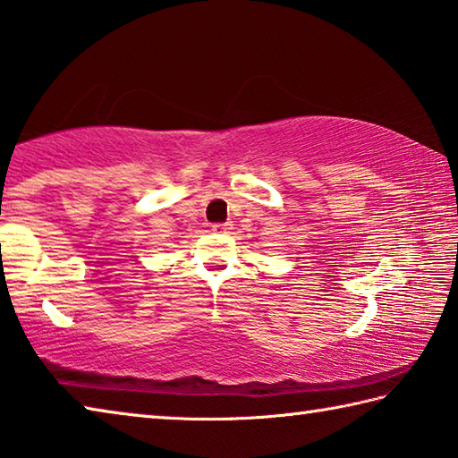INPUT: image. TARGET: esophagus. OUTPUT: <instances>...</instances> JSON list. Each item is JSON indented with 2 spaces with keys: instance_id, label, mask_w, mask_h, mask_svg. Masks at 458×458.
<instances>
[{
  "instance_id": "esophagus-1",
  "label": "esophagus",
  "mask_w": 458,
  "mask_h": 458,
  "mask_svg": "<svg viewBox=\"0 0 458 458\" xmlns=\"http://www.w3.org/2000/svg\"><path fill=\"white\" fill-rule=\"evenodd\" d=\"M231 229V223H215L213 225V231L215 233H225V231Z\"/></svg>"
}]
</instances>
